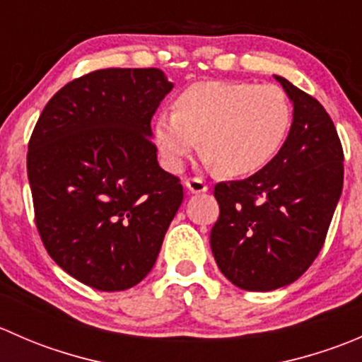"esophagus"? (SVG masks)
<instances>
[{"label": "esophagus", "instance_id": "34e87169", "mask_svg": "<svg viewBox=\"0 0 362 362\" xmlns=\"http://www.w3.org/2000/svg\"><path fill=\"white\" fill-rule=\"evenodd\" d=\"M184 185H185V189H187L189 192H192V194H198V192H206L208 191L206 182H204L203 178H199V177L185 178Z\"/></svg>", "mask_w": 362, "mask_h": 362}]
</instances>
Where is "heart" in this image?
I'll return each instance as SVG.
<instances>
[{
  "label": "heart",
  "mask_w": 362,
  "mask_h": 362,
  "mask_svg": "<svg viewBox=\"0 0 362 362\" xmlns=\"http://www.w3.org/2000/svg\"><path fill=\"white\" fill-rule=\"evenodd\" d=\"M291 122L293 107L279 86L203 80L178 94L175 110L156 117L154 140L168 170H180L202 136L208 166L226 177H245L275 158Z\"/></svg>",
  "instance_id": "b5f03b06"
}]
</instances>
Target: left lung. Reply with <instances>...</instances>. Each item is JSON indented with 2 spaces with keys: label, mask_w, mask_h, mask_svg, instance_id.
Returning a JSON list of instances; mask_svg holds the SVG:
<instances>
[{
  "label": "left lung",
  "mask_w": 362,
  "mask_h": 362,
  "mask_svg": "<svg viewBox=\"0 0 362 362\" xmlns=\"http://www.w3.org/2000/svg\"><path fill=\"white\" fill-rule=\"evenodd\" d=\"M294 105L282 148L245 180L221 182L210 247L218 269L245 291L289 286L326 242L343 189V148L329 113L284 76Z\"/></svg>",
  "instance_id": "left-lung-1"
}]
</instances>
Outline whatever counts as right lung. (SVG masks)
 I'll list each match as a JSON object with an SVG mask.
<instances>
[{
    "label": "right lung",
    "mask_w": 362,
    "mask_h": 362,
    "mask_svg": "<svg viewBox=\"0 0 362 362\" xmlns=\"http://www.w3.org/2000/svg\"><path fill=\"white\" fill-rule=\"evenodd\" d=\"M173 83L158 68L96 69L43 108L28 145L35 224L50 257L98 291L148 275L184 187L158 163L151 120Z\"/></svg>",
    "instance_id": "1"
}]
</instances>
